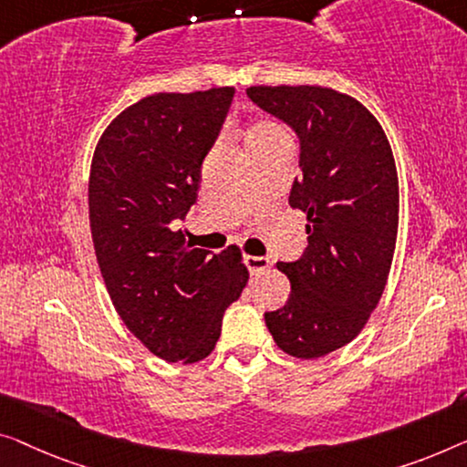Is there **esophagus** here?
<instances>
[{
    "label": "esophagus",
    "mask_w": 467,
    "mask_h": 467,
    "mask_svg": "<svg viewBox=\"0 0 467 467\" xmlns=\"http://www.w3.org/2000/svg\"><path fill=\"white\" fill-rule=\"evenodd\" d=\"M245 266L252 275H260L262 270L270 268V260L264 255H245Z\"/></svg>",
    "instance_id": "obj_1"
}]
</instances>
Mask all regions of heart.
Returning a JSON list of instances; mask_svg holds the SVG:
<instances>
[{
  "label": "heart",
  "instance_id": "obj_1",
  "mask_svg": "<svg viewBox=\"0 0 467 467\" xmlns=\"http://www.w3.org/2000/svg\"><path fill=\"white\" fill-rule=\"evenodd\" d=\"M247 152L270 149V146H291L289 131L276 121H257L252 130L247 131Z\"/></svg>",
  "mask_w": 467,
  "mask_h": 467
}]
</instances>
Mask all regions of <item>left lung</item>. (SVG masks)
Here are the masks:
<instances>
[{
    "mask_svg": "<svg viewBox=\"0 0 467 467\" xmlns=\"http://www.w3.org/2000/svg\"><path fill=\"white\" fill-rule=\"evenodd\" d=\"M247 96L300 138L302 178L289 205L306 213L308 247L287 275V304L264 321L283 352L318 358L363 331L386 289L399 233V176L379 121L321 86H254Z\"/></svg>",
    "mask_w": 467,
    "mask_h": 467,
    "instance_id": "left-lung-1",
    "label": "left lung"
}]
</instances>
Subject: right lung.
<instances>
[{"mask_svg":"<svg viewBox=\"0 0 467 467\" xmlns=\"http://www.w3.org/2000/svg\"><path fill=\"white\" fill-rule=\"evenodd\" d=\"M233 96L234 88L146 96L94 150L89 228L104 285L125 327L167 363L210 357L249 278L239 247L212 255L173 231L197 201Z\"/></svg>","mask_w":467,"mask_h":467,"instance_id":"add662e5","label":"right lung"}]
</instances>
